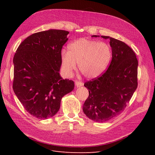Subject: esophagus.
Here are the masks:
<instances>
[{
  "label": "esophagus",
  "instance_id": "34e87169",
  "mask_svg": "<svg viewBox=\"0 0 155 155\" xmlns=\"http://www.w3.org/2000/svg\"><path fill=\"white\" fill-rule=\"evenodd\" d=\"M75 84H76V86L77 87H81V86L83 85V83L82 82L78 81H76V82H75Z\"/></svg>",
  "mask_w": 155,
  "mask_h": 155
}]
</instances>
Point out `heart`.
I'll return each mask as SVG.
<instances>
[{"label": "heart", "instance_id": "heart-1", "mask_svg": "<svg viewBox=\"0 0 155 155\" xmlns=\"http://www.w3.org/2000/svg\"><path fill=\"white\" fill-rule=\"evenodd\" d=\"M68 51L61 53V67L67 76H71L78 64V70L88 79L97 78L109 65L112 51L110 46L95 40L79 39L70 44Z\"/></svg>", "mask_w": 155, "mask_h": 155}]
</instances>
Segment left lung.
Wrapping results in <instances>:
<instances>
[{
	"label": "left lung",
	"instance_id": "1",
	"mask_svg": "<svg viewBox=\"0 0 155 155\" xmlns=\"http://www.w3.org/2000/svg\"><path fill=\"white\" fill-rule=\"evenodd\" d=\"M101 37L110 40L112 60L104 74L84 84L89 96L83 110L89 119L102 123L125 109L138 86V63L134 51L127 45L112 37Z\"/></svg>",
	"mask_w": 155,
	"mask_h": 155
}]
</instances>
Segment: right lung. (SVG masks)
<instances>
[{
  "label": "right lung",
  "mask_w": 155,
  "mask_h": 155,
  "mask_svg": "<svg viewBox=\"0 0 155 155\" xmlns=\"http://www.w3.org/2000/svg\"><path fill=\"white\" fill-rule=\"evenodd\" d=\"M69 32L49 30L28 37L14 55L13 89L25 110L36 118L54 116L62 97L74 88L59 70L61 50Z\"/></svg>",
  "instance_id": "right-lung-1"
}]
</instances>
